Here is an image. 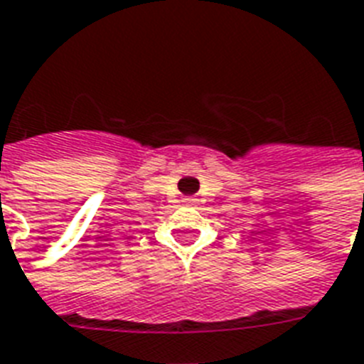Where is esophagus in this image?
<instances>
[{
    "instance_id": "esophagus-1",
    "label": "esophagus",
    "mask_w": 364,
    "mask_h": 364,
    "mask_svg": "<svg viewBox=\"0 0 364 364\" xmlns=\"http://www.w3.org/2000/svg\"><path fill=\"white\" fill-rule=\"evenodd\" d=\"M185 202H187L188 205H194V204H196V202H198V200L194 198V196H188V198H185Z\"/></svg>"
}]
</instances>
